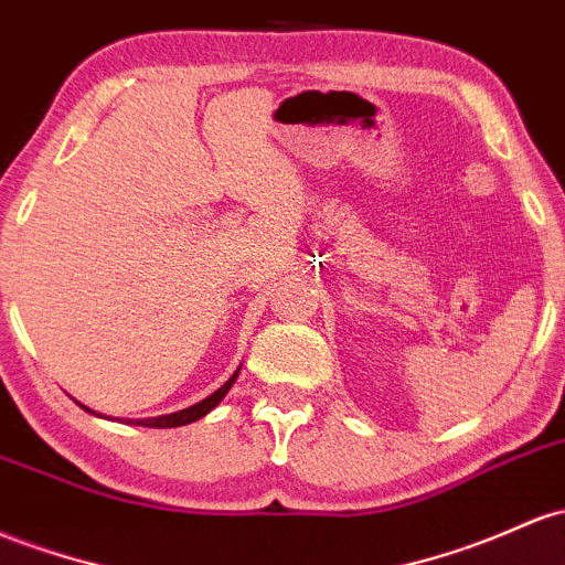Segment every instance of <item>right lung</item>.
<instances>
[{
    "label": "right lung",
    "mask_w": 565,
    "mask_h": 565,
    "mask_svg": "<svg viewBox=\"0 0 565 565\" xmlns=\"http://www.w3.org/2000/svg\"><path fill=\"white\" fill-rule=\"evenodd\" d=\"M238 373H241V367L235 370V373L227 377L225 383H222L220 388H216V392L212 394V396H206V399H201V402H195V405H190V407H184V411H177V413H169V415H154V418H128V420H122V418H115V420H120V424H136V426H147V429H173V426H188V424H192V420H198V418H203V415H209L214 411L216 405H220L222 399H225V394L231 392V386L235 383V377H238ZM85 407V405H83ZM85 411L88 413H93L90 407H85ZM93 415H98V418H107V415H102V413H93Z\"/></svg>",
    "instance_id": "obj_1"
}]
</instances>
